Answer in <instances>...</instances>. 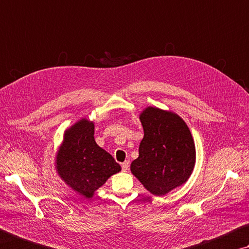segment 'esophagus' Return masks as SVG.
Returning a JSON list of instances; mask_svg holds the SVG:
<instances>
[{
    "label": "esophagus",
    "instance_id": "obj_1",
    "mask_svg": "<svg viewBox=\"0 0 249 249\" xmlns=\"http://www.w3.org/2000/svg\"><path fill=\"white\" fill-rule=\"evenodd\" d=\"M121 165H122V170L127 171L128 170V165H129V161H124Z\"/></svg>",
    "mask_w": 249,
    "mask_h": 249
}]
</instances>
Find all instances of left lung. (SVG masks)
I'll list each match as a JSON object with an SVG mask.
<instances>
[{"label":"left lung","instance_id":"obj_1","mask_svg":"<svg viewBox=\"0 0 249 249\" xmlns=\"http://www.w3.org/2000/svg\"><path fill=\"white\" fill-rule=\"evenodd\" d=\"M139 119L144 135L130 171L147 191L163 196L189 178L196 162L195 143L175 113L149 107Z\"/></svg>","mask_w":249,"mask_h":249}]
</instances>
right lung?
<instances>
[{
	"instance_id": "obj_1",
	"label": "right lung",
	"mask_w": 249,
	"mask_h": 249,
	"mask_svg": "<svg viewBox=\"0 0 249 249\" xmlns=\"http://www.w3.org/2000/svg\"><path fill=\"white\" fill-rule=\"evenodd\" d=\"M94 125L83 119L65 132L56 156L62 179L81 195L90 198L121 165L94 142Z\"/></svg>"
}]
</instances>
